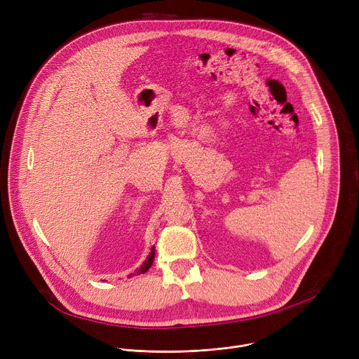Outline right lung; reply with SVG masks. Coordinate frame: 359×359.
Instances as JSON below:
<instances>
[{
	"mask_svg": "<svg viewBox=\"0 0 359 359\" xmlns=\"http://www.w3.org/2000/svg\"><path fill=\"white\" fill-rule=\"evenodd\" d=\"M153 260H155V248H151V251H150V254H149V257L146 259V262L143 263V266H142L139 270H136V271L133 273V276L144 274V273L150 269V266L153 264ZM130 276H132V274H130Z\"/></svg>",
	"mask_w": 359,
	"mask_h": 359,
	"instance_id": "obj_1",
	"label": "right lung"
}]
</instances>
